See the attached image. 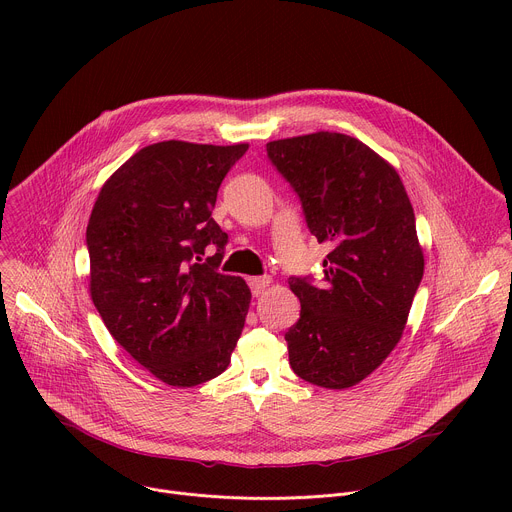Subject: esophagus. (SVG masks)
Here are the masks:
<instances>
[{"mask_svg": "<svg viewBox=\"0 0 512 512\" xmlns=\"http://www.w3.org/2000/svg\"><path fill=\"white\" fill-rule=\"evenodd\" d=\"M269 283H271V277H269V275H261V277H249V285H251L253 296H261L263 291L269 287Z\"/></svg>", "mask_w": 512, "mask_h": 512, "instance_id": "obj_1", "label": "esophagus"}]
</instances>
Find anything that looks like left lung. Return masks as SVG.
Instances as JSON below:
<instances>
[{"label": "left lung", "mask_w": 512, "mask_h": 512, "mask_svg": "<svg viewBox=\"0 0 512 512\" xmlns=\"http://www.w3.org/2000/svg\"><path fill=\"white\" fill-rule=\"evenodd\" d=\"M326 243L324 283L289 277L300 320L285 332L294 373L324 389L367 379L401 340L423 277L415 214L397 170L356 137L316 131L267 143Z\"/></svg>", "instance_id": "1"}]
</instances>
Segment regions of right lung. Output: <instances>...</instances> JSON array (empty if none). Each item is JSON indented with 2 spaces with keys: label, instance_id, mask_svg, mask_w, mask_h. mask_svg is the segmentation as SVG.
Instances as JSON below:
<instances>
[{
  "label": "right lung",
  "instance_id": "1",
  "mask_svg": "<svg viewBox=\"0 0 512 512\" xmlns=\"http://www.w3.org/2000/svg\"><path fill=\"white\" fill-rule=\"evenodd\" d=\"M247 150L152 143L109 176L89 218L93 304L117 344L172 387L221 375L245 326L251 289L216 271L229 237L210 214ZM208 244L217 253L198 264Z\"/></svg>",
  "mask_w": 512,
  "mask_h": 512
}]
</instances>
